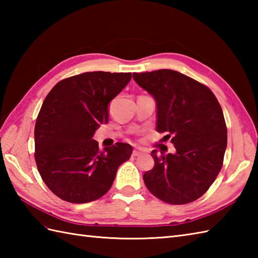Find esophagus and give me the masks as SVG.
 Listing matches in <instances>:
<instances>
[{
  "mask_svg": "<svg viewBox=\"0 0 258 258\" xmlns=\"http://www.w3.org/2000/svg\"><path fill=\"white\" fill-rule=\"evenodd\" d=\"M142 154V150L141 149H134L132 152V155L133 156H139Z\"/></svg>",
  "mask_w": 258,
  "mask_h": 258,
  "instance_id": "esophagus-1",
  "label": "esophagus"
}]
</instances>
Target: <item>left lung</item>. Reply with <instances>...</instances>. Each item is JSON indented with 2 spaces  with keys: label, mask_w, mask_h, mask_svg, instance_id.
I'll list each match as a JSON object with an SVG mask.
<instances>
[{
  "label": "left lung",
  "mask_w": 258,
  "mask_h": 258,
  "mask_svg": "<svg viewBox=\"0 0 258 258\" xmlns=\"http://www.w3.org/2000/svg\"><path fill=\"white\" fill-rule=\"evenodd\" d=\"M136 83L154 96L157 125L175 154L152 151L154 167L143 175L147 189L172 205L205 194L223 166L227 127L216 96L204 84L173 70L134 73Z\"/></svg>",
  "instance_id": "obj_1"
}]
</instances>
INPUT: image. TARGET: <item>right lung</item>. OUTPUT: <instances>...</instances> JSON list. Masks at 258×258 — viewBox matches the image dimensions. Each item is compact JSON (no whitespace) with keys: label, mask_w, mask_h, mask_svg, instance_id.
Listing matches in <instances>:
<instances>
[{"label":"right lung","mask_w":258,"mask_h":258,"mask_svg":"<svg viewBox=\"0 0 258 258\" xmlns=\"http://www.w3.org/2000/svg\"><path fill=\"white\" fill-rule=\"evenodd\" d=\"M132 79V73L85 72L59 81L37 115L34 158L43 182L59 199L74 204L106 194L132 146L116 143L103 151L93 140L108 123V104Z\"/></svg>","instance_id":"add662e5"}]
</instances>
